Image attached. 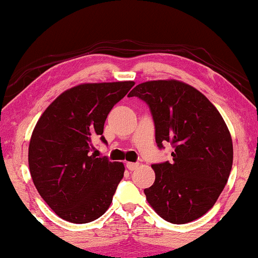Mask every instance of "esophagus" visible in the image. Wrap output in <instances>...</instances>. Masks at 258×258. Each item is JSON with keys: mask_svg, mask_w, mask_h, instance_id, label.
Returning a JSON list of instances; mask_svg holds the SVG:
<instances>
[{"mask_svg": "<svg viewBox=\"0 0 258 258\" xmlns=\"http://www.w3.org/2000/svg\"><path fill=\"white\" fill-rule=\"evenodd\" d=\"M138 166H139V163H133V162H127L126 163V167H127V169H128V170H136L138 168Z\"/></svg>", "mask_w": 258, "mask_h": 258, "instance_id": "obj_1", "label": "esophagus"}]
</instances>
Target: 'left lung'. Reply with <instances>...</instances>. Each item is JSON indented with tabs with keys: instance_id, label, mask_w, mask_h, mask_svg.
I'll return each instance as SVG.
<instances>
[{
	"instance_id": "left-lung-1",
	"label": "left lung",
	"mask_w": 258,
	"mask_h": 258,
	"mask_svg": "<svg viewBox=\"0 0 258 258\" xmlns=\"http://www.w3.org/2000/svg\"><path fill=\"white\" fill-rule=\"evenodd\" d=\"M149 105L157 147L170 143L172 162L155 163V181L144 194L166 221L182 225L213 208L227 184L233 163L231 133L215 105L179 80L139 84L128 97Z\"/></svg>"
}]
</instances>
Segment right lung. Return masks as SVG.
Masks as SVG:
<instances>
[{
	"instance_id": "obj_1",
	"label": "right lung",
	"mask_w": 258,
	"mask_h": 258,
	"mask_svg": "<svg viewBox=\"0 0 258 258\" xmlns=\"http://www.w3.org/2000/svg\"><path fill=\"white\" fill-rule=\"evenodd\" d=\"M135 82L88 83L68 89L37 121L29 147V167L40 197L57 216L88 223L107 212L122 179V162L90 151L103 137L105 119Z\"/></svg>"
}]
</instances>
